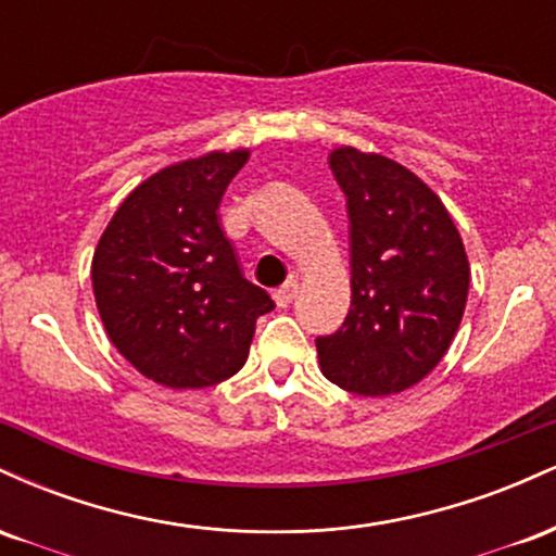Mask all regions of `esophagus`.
Returning <instances> with one entry per match:
<instances>
[{"label":"esophagus","instance_id":"1","mask_svg":"<svg viewBox=\"0 0 556 556\" xmlns=\"http://www.w3.org/2000/svg\"><path fill=\"white\" fill-rule=\"evenodd\" d=\"M295 295H298V282L295 279H290V282H285L282 287H277V290H274V303H277L279 308H287V305L295 300Z\"/></svg>","mask_w":556,"mask_h":556}]
</instances>
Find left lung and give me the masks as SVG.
I'll return each mask as SVG.
<instances>
[{"label":"left lung","instance_id":"left-lung-1","mask_svg":"<svg viewBox=\"0 0 556 556\" xmlns=\"http://www.w3.org/2000/svg\"><path fill=\"white\" fill-rule=\"evenodd\" d=\"M329 167L348 195L350 311L318 337L331 384L387 397L426 379L455 340L468 303L470 266L442 198L381 154L340 146Z\"/></svg>","mask_w":556,"mask_h":556}]
</instances>
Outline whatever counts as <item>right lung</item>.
<instances>
[{
  "instance_id": "add662e5",
  "label": "right lung",
  "mask_w": 556,
  "mask_h": 556,
  "mask_svg": "<svg viewBox=\"0 0 556 556\" xmlns=\"http://www.w3.org/2000/svg\"><path fill=\"white\" fill-rule=\"evenodd\" d=\"M248 149L169 164L119 203L93 251L96 308L146 379L201 389L238 374L274 300L242 277L219 227Z\"/></svg>"
}]
</instances>
